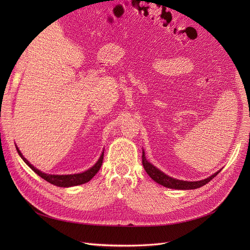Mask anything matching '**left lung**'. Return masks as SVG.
<instances>
[{"instance_id": "left-lung-1", "label": "left lung", "mask_w": 250, "mask_h": 250, "mask_svg": "<svg viewBox=\"0 0 250 250\" xmlns=\"http://www.w3.org/2000/svg\"><path fill=\"white\" fill-rule=\"evenodd\" d=\"M142 163L144 166V169H145L148 175L152 178L155 183L160 184L166 188H175V190H193V188H198L204 185H207L208 181H210L215 176H217L219 172L221 171V170H219L218 172L213 174V175H210L209 177L203 179V180L186 181V180H179L176 178L170 177L168 175H166V174L164 172H162L161 170L155 168L152 164L149 163L146 160L145 152H144V151H143V155H142Z\"/></svg>"}]
</instances>
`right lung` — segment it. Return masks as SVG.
Here are the masks:
<instances>
[{
  "mask_svg": "<svg viewBox=\"0 0 250 250\" xmlns=\"http://www.w3.org/2000/svg\"><path fill=\"white\" fill-rule=\"evenodd\" d=\"M17 150H18V153L20 154V156L22 158V161H24L29 166V167L37 174V175L41 176L44 180H47L48 183H50L52 185L57 186V187H62V188H69V187H74V186H78V185L88 183V181L96 175L97 172L100 170L102 163H103V156H104V152H102L100 158L98 160V162L93 166V167L84 172H82V173L70 174V175H52V174H46V173L40 171L39 169H36L34 166H32L24 156H22V154L21 153V151L19 150L18 147H17Z\"/></svg>",
  "mask_w": 250,
  "mask_h": 250,
  "instance_id": "obj_1",
  "label": "right lung"
}]
</instances>
